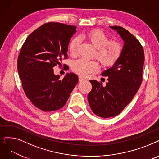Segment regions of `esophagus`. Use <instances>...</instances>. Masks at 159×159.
I'll return each instance as SVG.
<instances>
[{
    "label": "esophagus",
    "mask_w": 159,
    "mask_h": 159,
    "mask_svg": "<svg viewBox=\"0 0 159 159\" xmlns=\"http://www.w3.org/2000/svg\"><path fill=\"white\" fill-rule=\"evenodd\" d=\"M85 78L82 77V76H79V81H85Z\"/></svg>",
    "instance_id": "esophagus-1"
}]
</instances>
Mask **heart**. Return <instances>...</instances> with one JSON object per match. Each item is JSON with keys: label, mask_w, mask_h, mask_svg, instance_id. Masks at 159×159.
Instances as JSON below:
<instances>
[{"label": "heart", "mask_w": 159, "mask_h": 159, "mask_svg": "<svg viewBox=\"0 0 159 159\" xmlns=\"http://www.w3.org/2000/svg\"><path fill=\"white\" fill-rule=\"evenodd\" d=\"M85 39L95 49L93 57L96 58L103 68H110L115 65L123 53V46L116 40H109V36L103 31L94 29L87 32L81 36ZM80 41L75 38L69 44V53L72 57L78 55ZM72 70L77 74L85 76L98 71V64L95 61L78 59L73 62Z\"/></svg>", "instance_id": "b5f03b06"}]
</instances>
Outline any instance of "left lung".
Returning a JSON list of instances; mask_svg holds the SVG:
<instances>
[{
	"label": "left lung",
	"instance_id": "1",
	"mask_svg": "<svg viewBox=\"0 0 159 159\" xmlns=\"http://www.w3.org/2000/svg\"><path fill=\"white\" fill-rule=\"evenodd\" d=\"M124 41L123 53L116 64L102 75L107 76L105 86L90 80L92 89L88 102L93 112L102 118L116 116L132 100L142 82L144 51L139 42L127 30L111 26Z\"/></svg>",
	"mask_w": 159,
	"mask_h": 159
}]
</instances>
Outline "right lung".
<instances>
[{
  "mask_svg": "<svg viewBox=\"0 0 159 159\" xmlns=\"http://www.w3.org/2000/svg\"><path fill=\"white\" fill-rule=\"evenodd\" d=\"M76 27L49 22L29 34L17 59V70L24 92L36 107L44 111L59 110L65 105L78 77L67 74L62 80L53 67L62 66L68 58V46ZM66 70L67 65H64Z\"/></svg>",
  "mask_w": 159,
  "mask_h": 159,
  "instance_id": "obj_1",
  "label": "right lung"
}]
</instances>
